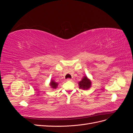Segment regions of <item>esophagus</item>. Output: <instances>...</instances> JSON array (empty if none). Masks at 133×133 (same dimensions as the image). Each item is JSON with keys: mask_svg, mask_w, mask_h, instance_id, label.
<instances>
[{"mask_svg": "<svg viewBox=\"0 0 133 133\" xmlns=\"http://www.w3.org/2000/svg\"><path fill=\"white\" fill-rule=\"evenodd\" d=\"M67 81H68V82H71L72 81V79H67Z\"/></svg>", "mask_w": 133, "mask_h": 133, "instance_id": "obj_1", "label": "esophagus"}]
</instances>
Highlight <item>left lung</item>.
<instances>
[{
  "mask_svg": "<svg viewBox=\"0 0 133 133\" xmlns=\"http://www.w3.org/2000/svg\"><path fill=\"white\" fill-rule=\"evenodd\" d=\"M79 88L80 89L88 90L91 86V82L90 79L88 78L86 75H85L78 83Z\"/></svg>",
  "mask_w": 133,
  "mask_h": 133,
  "instance_id": "left-lung-1",
  "label": "left lung"
}]
</instances>
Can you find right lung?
Masks as SVG:
<instances>
[{
	"label": "right lung",
	"mask_w": 133,
	"mask_h": 133,
	"mask_svg": "<svg viewBox=\"0 0 133 133\" xmlns=\"http://www.w3.org/2000/svg\"><path fill=\"white\" fill-rule=\"evenodd\" d=\"M50 86L52 89H56L58 86V83L55 82L54 80H51L50 83Z\"/></svg>",
	"instance_id": "add662e5"
}]
</instances>
